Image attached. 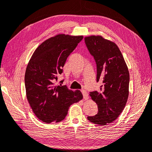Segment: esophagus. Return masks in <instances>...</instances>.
I'll list each match as a JSON object with an SVG mask.
<instances>
[{"instance_id": "34e87169", "label": "esophagus", "mask_w": 152, "mask_h": 152, "mask_svg": "<svg viewBox=\"0 0 152 152\" xmlns=\"http://www.w3.org/2000/svg\"><path fill=\"white\" fill-rule=\"evenodd\" d=\"M81 91H82V94L83 95V98H84V99H88L89 97H88V94L87 93V91L84 90H82Z\"/></svg>"}]
</instances>
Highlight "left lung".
<instances>
[{
	"label": "left lung",
	"instance_id": "8db88e82",
	"mask_svg": "<svg viewBox=\"0 0 152 152\" xmlns=\"http://www.w3.org/2000/svg\"><path fill=\"white\" fill-rule=\"evenodd\" d=\"M86 47L96 63L97 82H102L100 91L90 92L98 112L88 116L91 123L105 125L123 112L129 97L130 76L126 64L117 45L102 36L84 38Z\"/></svg>",
	"mask_w": 152,
	"mask_h": 152
}]
</instances>
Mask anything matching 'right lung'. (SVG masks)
Segmentation results:
<instances>
[{"label": "right lung", "mask_w": 152, "mask_h": 152, "mask_svg": "<svg viewBox=\"0 0 152 152\" xmlns=\"http://www.w3.org/2000/svg\"><path fill=\"white\" fill-rule=\"evenodd\" d=\"M83 36L60 34L39 46L27 66L25 87L28 102L39 119L44 123L64 120L68 107L82 99L80 91L74 92L66 86L56 85L58 76L68 56L82 40Z\"/></svg>", "instance_id": "1"}]
</instances>
